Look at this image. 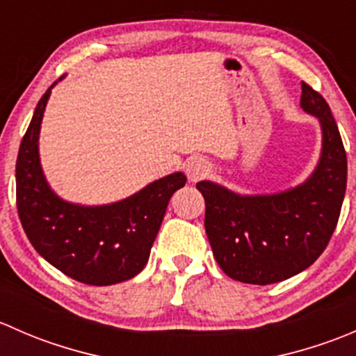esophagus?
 Masks as SVG:
<instances>
[{
    "mask_svg": "<svg viewBox=\"0 0 356 356\" xmlns=\"http://www.w3.org/2000/svg\"><path fill=\"white\" fill-rule=\"evenodd\" d=\"M210 172H211V167L204 158L195 156L186 163V174H188V179L191 182L201 181V179L207 177Z\"/></svg>",
    "mask_w": 356,
    "mask_h": 356,
    "instance_id": "1",
    "label": "esophagus"
}]
</instances>
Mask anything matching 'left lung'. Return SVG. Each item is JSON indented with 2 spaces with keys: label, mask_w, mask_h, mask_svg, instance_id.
I'll list each match as a JSON object with an SVG mask.
<instances>
[{
  "label": "left lung",
  "mask_w": 356,
  "mask_h": 356,
  "mask_svg": "<svg viewBox=\"0 0 356 356\" xmlns=\"http://www.w3.org/2000/svg\"><path fill=\"white\" fill-rule=\"evenodd\" d=\"M301 108L322 127L321 160L296 188L275 195H238L210 181L204 231L222 270L246 284H274L310 267L331 241L346 191V152L327 102L301 82Z\"/></svg>",
  "instance_id": "obj_1"
}]
</instances>
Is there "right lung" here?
I'll return each instance as SVG.
<instances>
[{
	"mask_svg": "<svg viewBox=\"0 0 356 356\" xmlns=\"http://www.w3.org/2000/svg\"><path fill=\"white\" fill-rule=\"evenodd\" d=\"M55 84L39 99L20 143L15 168L20 222L34 250L68 277L89 286L127 281L145 268L168 200L186 184V175L174 172L129 198L102 207L56 196L39 160V131Z\"/></svg>",
	"mask_w": 356,
	"mask_h": 356,
	"instance_id": "obj_1",
	"label": "right lung"
}]
</instances>
